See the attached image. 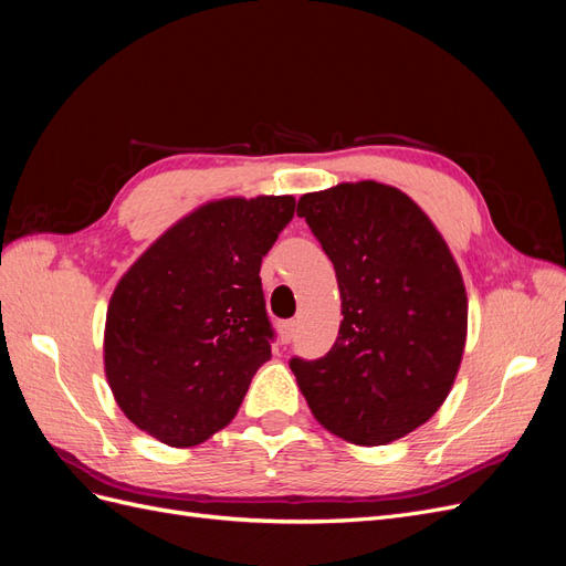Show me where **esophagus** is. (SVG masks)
Wrapping results in <instances>:
<instances>
[{"mask_svg": "<svg viewBox=\"0 0 566 566\" xmlns=\"http://www.w3.org/2000/svg\"><path fill=\"white\" fill-rule=\"evenodd\" d=\"M295 331H297V323H295V321H283V323L279 325V339H281V345H287V342L295 337Z\"/></svg>", "mask_w": 566, "mask_h": 566, "instance_id": "1", "label": "esophagus"}]
</instances>
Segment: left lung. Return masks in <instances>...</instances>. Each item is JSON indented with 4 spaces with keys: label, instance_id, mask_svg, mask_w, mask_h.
<instances>
[{
    "label": "left lung",
    "instance_id": "left-lung-1",
    "mask_svg": "<svg viewBox=\"0 0 566 566\" xmlns=\"http://www.w3.org/2000/svg\"><path fill=\"white\" fill-rule=\"evenodd\" d=\"M297 214L331 256L342 297L333 349L293 358L314 418L356 447H385L447 401L465 352L460 269L418 205L378 181L306 193Z\"/></svg>",
    "mask_w": 566,
    "mask_h": 566
}]
</instances>
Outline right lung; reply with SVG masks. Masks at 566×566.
Listing matches in <instances>:
<instances>
[{"label": "right lung", "instance_id": "1", "mask_svg": "<svg viewBox=\"0 0 566 566\" xmlns=\"http://www.w3.org/2000/svg\"><path fill=\"white\" fill-rule=\"evenodd\" d=\"M293 214V196L210 200L119 279L104 368L119 410L139 430L186 449L235 418L271 358L262 256Z\"/></svg>", "mask_w": 566, "mask_h": 566}]
</instances>
